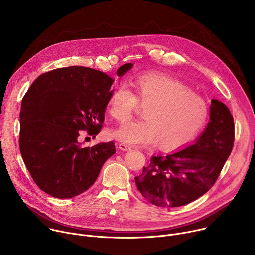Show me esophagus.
Instances as JSON below:
<instances>
[{"label": "esophagus", "instance_id": "34e87169", "mask_svg": "<svg viewBox=\"0 0 255 255\" xmlns=\"http://www.w3.org/2000/svg\"><path fill=\"white\" fill-rule=\"evenodd\" d=\"M118 147H119L120 150H123V151H128V150L131 149V147L129 146V145H127V144H125V143H119Z\"/></svg>", "mask_w": 255, "mask_h": 255}]
</instances>
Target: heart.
<instances>
[{
	"mask_svg": "<svg viewBox=\"0 0 255 255\" xmlns=\"http://www.w3.org/2000/svg\"><path fill=\"white\" fill-rule=\"evenodd\" d=\"M133 92L125 85L117 86L109 98V113L123 122L139 107L146 106L144 119L128 121L114 131L119 141L148 146L157 143L163 150L185 147L204 127L208 118L206 101L180 81L156 72L135 79Z\"/></svg>",
	"mask_w": 255,
	"mask_h": 255,
	"instance_id": "1",
	"label": "heart"
}]
</instances>
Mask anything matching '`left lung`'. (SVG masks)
I'll use <instances>...</instances> for the list:
<instances>
[{
    "mask_svg": "<svg viewBox=\"0 0 255 255\" xmlns=\"http://www.w3.org/2000/svg\"><path fill=\"white\" fill-rule=\"evenodd\" d=\"M233 116L222 102L213 99L210 122L191 146L169 155L152 156L135 177L138 191L151 204L171 208L187 205L216 183L234 144Z\"/></svg>",
    "mask_w": 255,
    "mask_h": 255,
    "instance_id": "obj_1",
    "label": "left lung"
}]
</instances>
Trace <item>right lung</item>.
Returning <instances> with one entry per match:
<instances>
[{
    "label": "right lung",
    "instance_id": "1",
    "mask_svg": "<svg viewBox=\"0 0 255 255\" xmlns=\"http://www.w3.org/2000/svg\"><path fill=\"white\" fill-rule=\"evenodd\" d=\"M132 67H119L121 77ZM113 79L85 66L56 68L40 75L23 97L20 152L35 184L46 194L69 199L96 181L116 152L113 141L85 147L82 133L101 132Z\"/></svg>",
    "mask_w": 255,
    "mask_h": 255
}]
</instances>
